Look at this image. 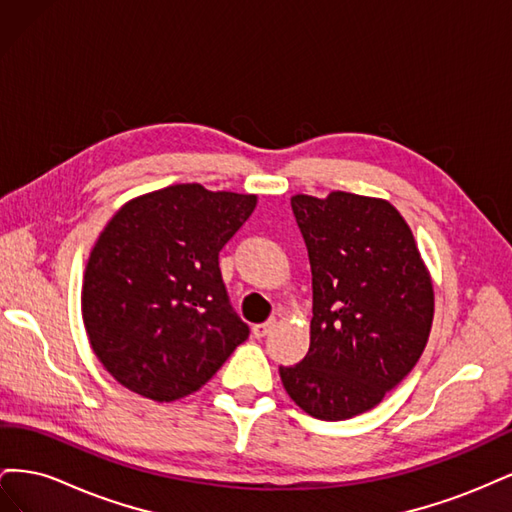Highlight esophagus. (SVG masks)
Segmentation results:
<instances>
[{"instance_id":"1","label":"esophagus","mask_w":512,"mask_h":512,"mask_svg":"<svg viewBox=\"0 0 512 512\" xmlns=\"http://www.w3.org/2000/svg\"><path fill=\"white\" fill-rule=\"evenodd\" d=\"M273 324H275V320H269V322H262V324H254V327H252V335H254L256 339H262V337H267V335L271 333V329H273Z\"/></svg>"}]
</instances>
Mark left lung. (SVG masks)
Instances as JSON below:
<instances>
[{
  "label": "left lung",
  "mask_w": 512,
  "mask_h": 512,
  "mask_svg": "<svg viewBox=\"0 0 512 512\" xmlns=\"http://www.w3.org/2000/svg\"><path fill=\"white\" fill-rule=\"evenodd\" d=\"M312 267V327L303 361L280 367L294 404L320 421L378 406L421 359L433 286L410 226L380 198L331 192L290 198Z\"/></svg>",
  "instance_id": "left-lung-1"
}]
</instances>
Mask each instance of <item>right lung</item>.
Wrapping results in <instances>:
<instances>
[{
	"mask_svg": "<svg viewBox=\"0 0 512 512\" xmlns=\"http://www.w3.org/2000/svg\"><path fill=\"white\" fill-rule=\"evenodd\" d=\"M254 194L179 183L138 196L106 224L83 282V322L100 363L153 401L198 391L250 327L230 305L220 252Z\"/></svg>",
	"mask_w": 512,
	"mask_h": 512,
	"instance_id": "add662e5",
	"label": "right lung"
}]
</instances>
